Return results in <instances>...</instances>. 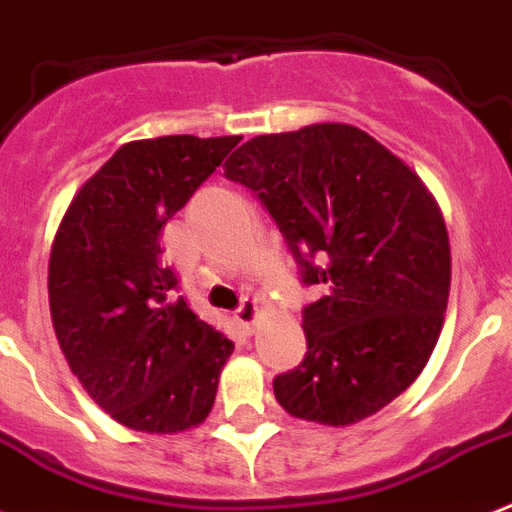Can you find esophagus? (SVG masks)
Instances as JSON below:
<instances>
[{
    "mask_svg": "<svg viewBox=\"0 0 512 512\" xmlns=\"http://www.w3.org/2000/svg\"><path fill=\"white\" fill-rule=\"evenodd\" d=\"M233 319L239 321L244 329H252L255 327V321L260 319V308H257L255 300H244V303L236 308V313H233Z\"/></svg>",
    "mask_w": 512,
    "mask_h": 512,
    "instance_id": "esophagus-1",
    "label": "esophagus"
}]
</instances>
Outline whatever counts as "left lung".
I'll return each instance as SVG.
<instances>
[{
  "label": "left lung",
  "mask_w": 512,
  "mask_h": 512,
  "mask_svg": "<svg viewBox=\"0 0 512 512\" xmlns=\"http://www.w3.org/2000/svg\"><path fill=\"white\" fill-rule=\"evenodd\" d=\"M225 177L279 225L303 284L308 353L273 380L292 417L353 425L401 396L444 327L452 255L433 193L396 154L350 124H311L236 148Z\"/></svg>",
  "instance_id": "1"
}]
</instances>
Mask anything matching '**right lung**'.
I'll use <instances>...</instances> for the list:
<instances>
[{"mask_svg": "<svg viewBox=\"0 0 512 512\" xmlns=\"http://www.w3.org/2000/svg\"><path fill=\"white\" fill-rule=\"evenodd\" d=\"M239 140L127 143L60 220L47 276L52 327L82 388L124 428L180 433L215 404L233 342L175 295L159 236Z\"/></svg>", "mask_w": 512, "mask_h": 512, "instance_id": "1", "label": "right lung"}]
</instances>
